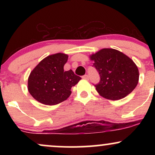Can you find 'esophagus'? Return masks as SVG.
Here are the masks:
<instances>
[{
  "label": "esophagus",
  "instance_id": "34e87169",
  "mask_svg": "<svg viewBox=\"0 0 155 155\" xmlns=\"http://www.w3.org/2000/svg\"><path fill=\"white\" fill-rule=\"evenodd\" d=\"M82 78L84 80H88L89 79V75H84L82 76Z\"/></svg>",
  "mask_w": 155,
  "mask_h": 155
}]
</instances>
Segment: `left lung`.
<instances>
[{"instance_id": "8db88e82", "label": "left lung", "mask_w": 155, "mask_h": 155, "mask_svg": "<svg viewBox=\"0 0 155 155\" xmlns=\"http://www.w3.org/2000/svg\"><path fill=\"white\" fill-rule=\"evenodd\" d=\"M100 80L94 84L101 96L118 100L130 94L138 83L139 71L131 59L113 48H103L90 56Z\"/></svg>"}]
</instances>
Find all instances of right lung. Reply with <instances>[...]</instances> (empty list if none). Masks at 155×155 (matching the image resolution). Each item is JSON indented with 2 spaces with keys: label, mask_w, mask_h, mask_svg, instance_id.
Here are the masks:
<instances>
[{
  "label": "right lung",
  "mask_w": 155,
  "mask_h": 155,
  "mask_svg": "<svg viewBox=\"0 0 155 155\" xmlns=\"http://www.w3.org/2000/svg\"><path fill=\"white\" fill-rule=\"evenodd\" d=\"M68 55L56 54L43 59L28 78V90L36 100L46 105H56L66 100L71 87L81 80L72 70L64 71Z\"/></svg>",
  "instance_id": "1"
}]
</instances>
